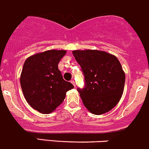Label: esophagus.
Returning <instances> with one entry per match:
<instances>
[{
  "mask_svg": "<svg viewBox=\"0 0 149 149\" xmlns=\"http://www.w3.org/2000/svg\"><path fill=\"white\" fill-rule=\"evenodd\" d=\"M70 82H71V83L73 85H74V86H75V82H74V79H72L71 81H70Z\"/></svg>",
  "mask_w": 149,
  "mask_h": 149,
  "instance_id": "obj_1",
  "label": "esophagus"
}]
</instances>
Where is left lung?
Here are the masks:
<instances>
[{
  "label": "left lung",
  "instance_id": "1",
  "mask_svg": "<svg viewBox=\"0 0 149 149\" xmlns=\"http://www.w3.org/2000/svg\"><path fill=\"white\" fill-rule=\"evenodd\" d=\"M85 76V88H78L88 111L95 115L112 109L123 93L125 74L115 56L98 50L73 51Z\"/></svg>",
  "mask_w": 149,
  "mask_h": 149
}]
</instances>
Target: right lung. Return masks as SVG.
<instances>
[{"label": "right lung", "instance_id": "1", "mask_svg": "<svg viewBox=\"0 0 149 149\" xmlns=\"http://www.w3.org/2000/svg\"><path fill=\"white\" fill-rule=\"evenodd\" d=\"M64 50H49L29 56L20 77L24 96L34 109L49 114L64 101L66 93L74 88L63 79L58 68Z\"/></svg>", "mask_w": 149, "mask_h": 149}]
</instances>
